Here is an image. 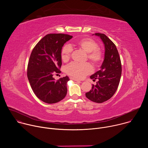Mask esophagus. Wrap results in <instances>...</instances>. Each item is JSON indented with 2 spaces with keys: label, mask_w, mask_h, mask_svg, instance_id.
<instances>
[{
  "label": "esophagus",
  "mask_w": 148,
  "mask_h": 148,
  "mask_svg": "<svg viewBox=\"0 0 148 148\" xmlns=\"http://www.w3.org/2000/svg\"><path fill=\"white\" fill-rule=\"evenodd\" d=\"M70 79H71V80L75 81H80L79 79H77V78H73V77H70Z\"/></svg>",
  "instance_id": "esophagus-1"
}]
</instances>
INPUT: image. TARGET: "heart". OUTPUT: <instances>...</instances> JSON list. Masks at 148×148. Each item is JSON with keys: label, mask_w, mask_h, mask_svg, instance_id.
Listing matches in <instances>:
<instances>
[{"label": "heart", "mask_w": 148, "mask_h": 148, "mask_svg": "<svg viewBox=\"0 0 148 148\" xmlns=\"http://www.w3.org/2000/svg\"><path fill=\"white\" fill-rule=\"evenodd\" d=\"M73 45L87 53L86 60L91 64L97 67L99 66L103 60L102 50L98 47L95 41L90 38H84L75 41ZM72 49L70 46L66 45L62 47L61 51V59L64 62H67L71 57ZM92 71V68L89 63L78 64L71 63L66 67V72L67 74L76 78L81 79Z\"/></svg>", "instance_id": "1"}]
</instances>
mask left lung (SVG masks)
<instances>
[{"instance_id":"obj_1","label":"left lung","mask_w":148,"mask_h":148,"mask_svg":"<svg viewBox=\"0 0 148 148\" xmlns=\"http://www.w3.org/2000/svg\"><path fill=\"white\" fill-rule=\"evenodd\" d=\"M95 34L100 37L104 44L105 57L100 70L90 76L93 81L98 79L97 84H93L86 96L93 102L102 103L110 99L115 93L121 79L122 66L118 50L113 42L104 34Z\"/></svg>"}]
</instances>
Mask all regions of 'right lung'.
<instances>
[{
	"mask_svg": "<svg viewBox=\"0 0 148 148\" xmlns=\"http://www.w3.org/2000/svg\"><path fill=\"white\" fill-rule=\"evenodd\" d=\"M72 37L61 33L47 34L32 51L27 66V78L35 95L46 103L58 102L66 96L69 77L56 81L53 75L61 73L62 47Z\"/></svg>",
	"mask_w": 148,
	"mask_h": 148,
	"instance_id": "1",
	"label": "right lung"
}]
</instances>
